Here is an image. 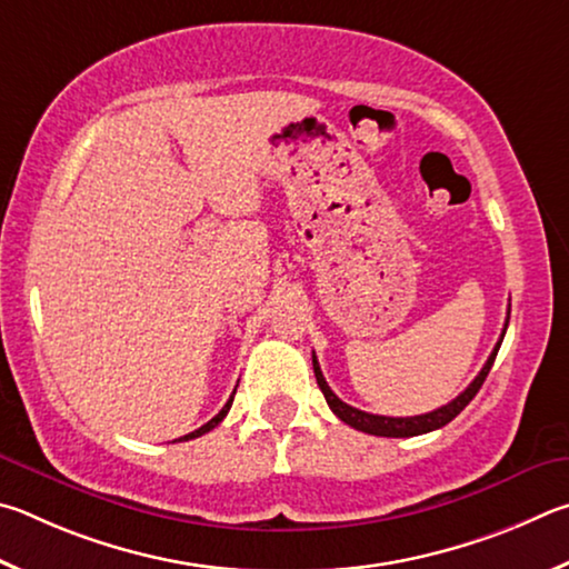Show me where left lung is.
Wrapping results in <instances>:
<instances>
[{
    "mask_svg": "<svg viewBox=\"0 0 569 569\" xmlns=\"http://www.w3.org/2000/svg\"><path fill=\"white\" fill-rule=\"evenodd\" d=\"M507 322H510V317L505 320V330L500 335V342L495 345L492 355L487 357L485 367L480 370V375L475 377V380L470 382V387L462 395H457L452 402H447L445 407H440V410L435 412H427V415H417V417H385V415H370V412H362L357 410V407L342 402L340 397H337L330 385L325 382V375L320 370V362H317V357L312 355V367H315V377H317V385H320V390L325 395L327 405H330V410L340 417V420L345 425L355 427V430L360 432H367V435H377V437H415V435H425V432H432V430H440V427H445L447 422H452L457 415H460L467 405L472 402V397L480 392L482 382L487 380V375H490L492 365H495V357H497V350H500V345L505 340V332H507Z\"/></svg>",
    "mask_w": 569,
    "mask_h": 569,
    "instance_id": "1",
    "label": "left lung"
}]
</instances>
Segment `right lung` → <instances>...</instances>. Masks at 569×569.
Segmentation results:
<instances>
[{
	"label": "right lung",
	"instance_id": "right-lung-1",
	"mask_svg": "<svg viewBox=\"0 0 569 569\" xmlns=\"http://www.w3.org/2000/svg\"><path fill=\"white\" fill-rule=\"evenodd\" d=\"M234 392H237V387H234ZM232 400H234V395L232 397H229V400H227V405L222 407V410H219L214 417H212V420H209L207 425H202V427H199V430H194V432H189V435H184V437H179V440H174V442H187V440H194V437H202L204 432H209V430H214V427L219 425V422H222L224 420V417H227V412H229V407H232Z\"/></svg>",
	"mask_w": 569,
	"mask_h": 569
}]
</instances>
